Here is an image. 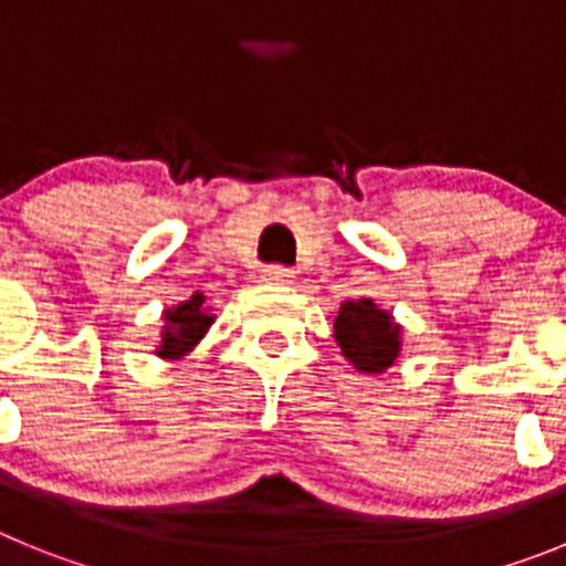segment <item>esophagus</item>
I'll return each mask as SVG.
<instances>
[{
	"instance_id": "1",
	"label": "esophagus",
	"mask_w": 566,
	"mask_h": 566,
	"mask_svg": "<svg viewBox=\"0 0 566 566\" xmlns=\"http://www.w3.org/2000/svg\"><path fill=\"white\" fill-rule=\"evenodd\" d=\"M260 277L266 280V283H289L294 277V272L286 266H280V263H269V266L260 269Z\"/></svg>"
}]
</instances>
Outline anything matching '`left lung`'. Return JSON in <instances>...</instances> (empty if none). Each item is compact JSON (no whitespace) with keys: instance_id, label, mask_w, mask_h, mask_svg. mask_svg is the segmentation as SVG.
Returning <instances> with one entry per match:
<instances>
[{"instance_id":"left-lung-1","label":"left lung","mask_w":566,"mask_h":566,"mask_svg":"<svg viewBox=\"0 0 566 566\" xmlns=\"http://www.w3.org/2000/svg\"><path fill=\"white\" fill-rule=\"evenodd\" d=\"M334 337L359 371H385L399 354V326H394L391 317L379 312L371 300L343 303L334 323Z\"/></svg>"}]
</instances>
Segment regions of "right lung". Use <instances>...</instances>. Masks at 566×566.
Listing matches in <instances>:
<instances>
[{
    "mask_svg": "<svg viewBox=\"0 0 566 566\" xmlns=\"http://www.w3.org/2000/svg\"><path fill=\"white\" fill-rule=\"evenodd\" d=\"M209 326H212V314H207V308H203L201 294H192V300L167 312V332H164L158 354L161 357H181L207 334Z\"/></svg>",
    "mask_w": 566,
    "mask_h": 566,
    "instance_id": "right-lung-1",
    "label": "right lung"
}]
</instances>
